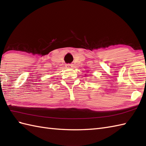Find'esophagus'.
Wrapping results in <instances>:
<instances>
[{
    "instance_id": "34e87169",
    "label": "esophagus",
    "mask_w": 146,
    "mask_h": 146,
    "mask_svg": "<svg viewBox=\"0 0 146 146\" xmlns=\"http://www.w3.org/2000/svg\"><path fill=\"white\" fill-rule=\"evenodd\" d=\"M73 64H66V67L68 68H72L73 67Z\"/></svg>"
}]
</instances>
